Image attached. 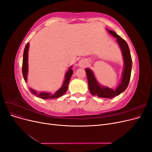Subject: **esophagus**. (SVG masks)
<instances>
[{
  "instance_id": "obj_1",
  "label": "esophagus",
  "mask_w": 152,
  "mask_h": 152,
  "mask_svg": "<svg viewBox=\"0 0 152 152\" xmlns=\"http://www.w3.org/2000/svg\"><path fill=\"white\" fill-rule=\"evenodd\" d=\"M87 65V63L85 59H81L79 62V66L82 68H84Z\"/></svg>"
}]
</instances>
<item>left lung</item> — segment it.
<instances>
[{
    "label": "left lung",
    "instance_id": "1",
    "mask_svg": "<svg viewBox=\"0 0 152 152\" xmlns=\"http://www.w3.org/2000/svg\"><path fill=\"white\" fill-rule=\"evenodd\" d=\"M107 30L114 37L117 38V43L121 49L124 58V68L120 84L118 86V87L115 90L109 88L108 87L100 86L98 81L96 80L94 73L89 68H86V72L87 76V80H88V85L90 93L93 96H97L99 98L110 99L121 94L127 89L129 83L131 78L132 59L131 56L129 48L128 45L126 41L121 37L118 35L115 31L108 29Z\"/></svg>",
    "mask_w": 152,
    "mask_h": 152
}]
</instances>
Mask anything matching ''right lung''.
I'll return each mask as SVG.
<instances>
[{"label":"right lung","mask_w":152,"mask_h":152,"mask_svg":"<svg viewBox=\"0 0 152 152\" xmlns=\"http://www.w3.org/2000/svg\"><path fill=\"white\" fill-rule=\"evenodd\" d=\"M28 48H29V43H27L26 45L25 48L24 49L23 53V65H22V73L23 75V78L25 81H27V75H28ZM72 66L69 68L68 70L66 73L65 77V80L63 82L62 87L59 90L55 92L54 94H50V93H45V92H41V93H37L35 90L30 88L29 90L32 94L36 96L37 97L40 98L44 99H54L60 97L65 94L67 89L68 86L69 84V81L70 80V78L73 74V70L72 69Z\"/></svg>","instance_id":"1"}]
</instances>
